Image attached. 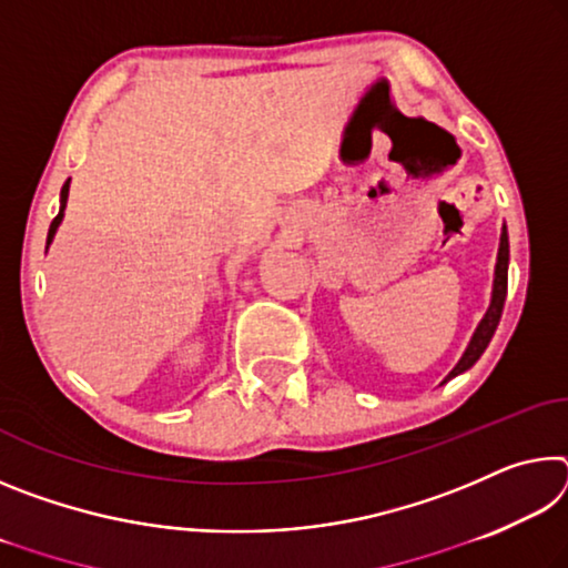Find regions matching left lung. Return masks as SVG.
I'll use <instances>...</instances> for the list:
<instances>
[{
  "label": "left lung",
  "mask_w": 568,
  "mask_h": 568,
  "mask_svg": "<svg viewBox=\"0 0 568 568\" xmlns=\"http://www.w3.org/2000/svg\"><path fill=\"white\" fill-rule=\"evenodd\" d=\"M506 287H508V235H506V227H504L501 245H498V261H496V277H494V297H491V305H488L484 321L478 323V328H476V333H474V338H470V343H468L464 358H460L456 368L448 373V378H454V376H458V373L468 371L470 365H474V363L480 358V353L486 351V345L491 343L494 333H496V325H498V321H501V313H504ZM448 378H446V381H448Z\"/></svg>",
  "instance_id": "left-lung-1"
}]
</instances>
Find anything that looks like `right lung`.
<instances>
[{
	"label": "right lung",
	"mask_w": 568,
	"mask_h": 568,
	"mask_svg": "<svg viewBox=\"0 0 568 568\" xmlns=\"http://www.w3.org/2000/svg\"><path fill=\"white\" fill-rule=\"evenodd\" d=\"M67 195H70V180L64 182V187H62V200H60V213H57V217L52 220V225H50V233H47V245L52 243V237H54V233H57V227H60V223H62V215H64V207H67Z\"/></svg>",
	"instance_id": "obj_1"
}]
</instances>
